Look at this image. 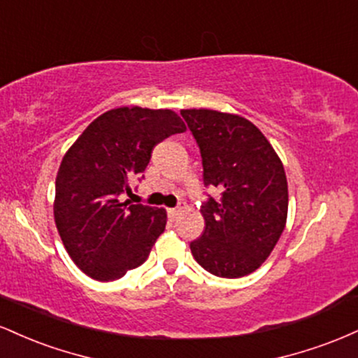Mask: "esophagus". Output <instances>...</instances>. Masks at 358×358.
Listing matches in <instances>:
<instances>
[{"label":"esophagus","mask_w":358,"mask_h":358,"mask_svg":"<svg viewBox=\"0 0 358 358\" xmlns=\"http://www.w3.org/2000/svg\"><path fill=\"white\" fill-rule=\"evenodd\" d=\"M182 208L183 207H176V208H168V215L171 217V219H178V215H180V212H182Z\"/></svg>","instance_id":"1"}]
</instances>
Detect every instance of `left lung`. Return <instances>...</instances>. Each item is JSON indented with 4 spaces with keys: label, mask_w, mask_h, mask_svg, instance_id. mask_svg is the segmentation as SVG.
Segmentation results:
<instances>
[{
    "label": "left lung",
    "mask_w": 358,
    "mask_h": 358,
    "mask_svg": "<svg viewBox=\"0 0 358 358\" xmlns=\"http://www.w3.org/2000/svg\"><path fill=\"white\" fill-rule=\"evenodd\" d=\"M203 166L205 231L190 242L195 261L219 278L256 271L286 225L287 182L276 151L252 122L210 109H183Z\"/></svg>",
    "instance_id": "1"
}]
</instances>
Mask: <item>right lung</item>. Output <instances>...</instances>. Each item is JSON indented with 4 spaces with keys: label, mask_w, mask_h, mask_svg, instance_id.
I'll list each match as a JSON object with an SVG mask.
<instances>
[{
    "label": "right lung",
    "mask_w": 358,
    "mask_h": 358,
    "mask_svg": "<svg viewBox=\"0 0 358 358\" xmlns=\"http://www.w3.org/2000/svg\"><path fill=\"white\" fill-rule=\"evenodd\" d=\"M187 126L170 109L117 108L94 119L62 159L53 215L69 256L87 276L114 281L148 259L163 208L122 202L145 178L151 151Z\"/></svg>",
    "instance_id": "1"
}]
</instances>
